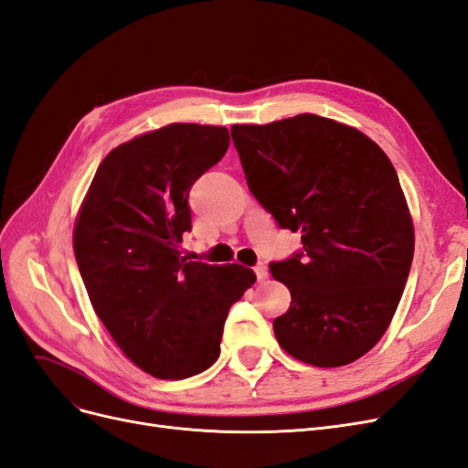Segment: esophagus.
<instances>
[{
	"mask_svg": "<svg viewBox=\"0 0 468 468\" xmlns=\"http://www.w3.org/2000/svg\"><path fill=\"white\" fill-rule=\"evenodd\" d=\"M253 271H256L258 281H265L267 279V267H265V263H258L256 267H253Z\"/></svg>",
	"mask_w": 468,
	"mask_h": 468,
	"instance_id": "esophagus-1",
	"label": "esophagus"
}]
</instances>
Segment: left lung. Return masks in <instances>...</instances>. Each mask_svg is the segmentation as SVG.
Returning a JSON list of instances; mask_svg holds the SVG:
<instances>
[{"instance_id":"left-lung-1","label":"left lung","mask_w":468,"mask_h":468,"mask_svg":"<svg viewBox=\"0 0 468 468\" xmlns=\"http://www.w3.org/2000/svg\"><path fill=\"white\" fill-rule=\"evenodd\" d=\"M230 133L251 195L301 232V251L269 263L291 291L279 346L308 365L353 363L387 332L414 258L394 165L357 129L308 112Z\"/></svg>"}]
</instances>
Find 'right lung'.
Returning a JSON list of instances; mask_svg holds the SVG:
<instances>
[{"label":"right lung","instance_id":"obj_1","mask_svg":"<svg viewBox=\"0 0 468 468\" xmlns=\"http://www.w3.org/2000/svg\"><path fill=\"white\" fill-rule=\"evenodd\" d=\"M224 126L167 124L111 150L74 229V251L95 314L140 369L199 375L220 356L230 306L256 282L238 263L181 256L189 191L222 160Z\"/></svg>","mask_w":468,"mask_h":468}]
</instances>
